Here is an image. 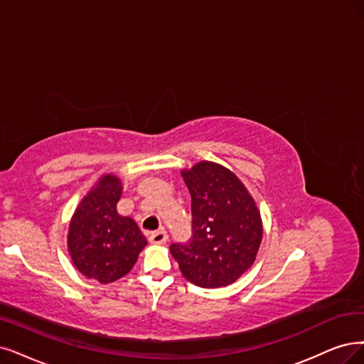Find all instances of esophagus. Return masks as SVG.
Segmentation results:
<instances>
[{
	"label": "esophagus",
	"mask_w": 364,
	"mask_h": 364,
	"mask_svg": "<svg viewBox=\"0 0 364 364\" xmlns=\"http://www.w3.org/2000/svg\"><path fill=\"white\" fill-rule=\"evenodd\" d=\"M148 240H150V243L153 245H165L168 241V234L165 230H159L148 235Z\"/></svg>",
	"instance_id": "obj_1"
}]
</instances>
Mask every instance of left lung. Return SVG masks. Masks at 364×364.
I'll list each match as a JSON object with an SVG mask.
<instances>
[{"instance_id":"8db88e82","label":"left lung","mask_w":364,"mask_h":364,"mask_svg":"<svg viewBox=\"0 0 364 364\" xmlns=\"http://www.w3.org/2000/svg\"><path fill=\"white\" fill-rule=\"evenodd\" d=\"M192 196V238L171 245L183 276L200 288L234 284L257 258L259 210L234 172L214 161L181 171Z\"/></svg>"}]
</instances>
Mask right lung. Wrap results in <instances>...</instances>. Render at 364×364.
<instances>
[{
	"label": "right lung",
	"instance_id": "obj_1",
	"mask_svg": "<svg viewBox=\"0 0 364 364\" xmlns=\"http://www.w3.org/2000/svg\"><path fill=\"white\" fill-rule=\"evenodd\" d=\"M121 193L117 175H103L80 200L69 225L67 247L75 267L100 284L126 276L146 246L136 222L117 211Z\"/></svg>",
	"mask_w": 364,
	"mask_h": 364
}]
</instances>
